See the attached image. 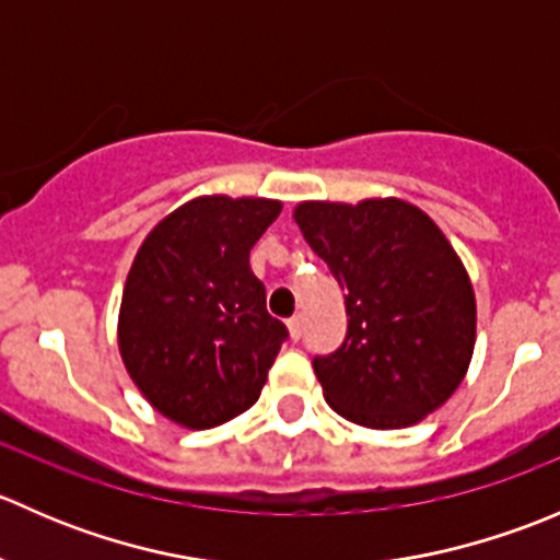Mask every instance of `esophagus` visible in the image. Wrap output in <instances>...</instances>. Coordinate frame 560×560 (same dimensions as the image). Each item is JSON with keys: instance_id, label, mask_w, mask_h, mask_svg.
Returning <instances> with one entry per match:
<instances>
[{"instance_id": "obj_1", "label": "esophagus", "mask_w": 560, "mask_h": 560, "mask_svg": "<svg viewBox=\"0 0 560 560\" xmlns=\"http://www.w3.org/2000/svg\"><path fill=\"white\" fill-rule=\"evenodd\" d=\"M287 327H290V338H292V341H298V338L303 336V319H301V316H292V319L287 322Z\"/></svg>"}]
</instances>
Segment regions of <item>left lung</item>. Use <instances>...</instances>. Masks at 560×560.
<instances>
[{
    "label": "left lung",
    "instance_id": "left-lung-1",
    "mask_svg": "<svg viewBox=\"0 0 560 560\" xmlns=\"http://www.w3.org/2000/svg\"><path fill=\"white\" fill-rule=\"evenodd\" d=\"M292 217L347 292V338L314 358L327 404L376 431L436 411L466 376L477 338L471 279L436 222L398 197L308 200Z\"/></svg>",
    "mask_w": 560,
    "mask_h": 560
}]
</instances>
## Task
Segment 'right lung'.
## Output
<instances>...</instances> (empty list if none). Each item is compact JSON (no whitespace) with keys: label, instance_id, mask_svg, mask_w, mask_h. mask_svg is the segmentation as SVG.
<instances>
[{"label":"right lung","instance_id":"add662e5","mask_svg":"<svg viewBox=\"0 0 560 560\" xmlns=\"http://www.w3.org/2000/svg\"><path fill=\"white\" fill-rule=\"evenodd\" d=\"M279 200L206 195L167 213L135 254L118 312L127 374L151 406L202 431L257 404L287 341L248 252Z\"/></svg>","mask_w":560,"mask_h":560}]
</instances>
